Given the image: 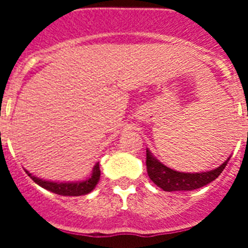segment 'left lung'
<instances>
[{
	"instance_id": "8db88e82",
	"label": "left lung",
	"mask_w": 248,
	"mask_h": 248,
	"mask_svg": "<svg viewBox=\"0 0 248 248\" xmlns=\"http://www.w3.org/2000/svg\"><path fill=\"white\" fill-rule=\"evenodd\" d=\"M230 157L218 168L205 172H180L161 164L146 149V170L150 180L164 191H191L212 183L226 168Z\"/></svg>"
}]
</instances>
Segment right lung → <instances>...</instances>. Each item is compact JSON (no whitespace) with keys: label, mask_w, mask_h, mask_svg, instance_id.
<instances>
[{"label":"right lung","mask_w":248,"mask_h":248,"mask_svg":"<svg viewBox=\"0 0 248 248\" xmlns=\"http://www.w3.org/2000/svg\"><path fill=\"white\" fill-rule=\"evenodd\" d=\"M26 172L28 174V176L43 189L48 190L50 192H54V194L62 195V196H80V195H87L91 191H93L94 187L97 186L98 181L100 179V169H99V163H97L94 165L93 171H92L91 177L87 179L84 181H72V183H59V181H48L43 180V179H39V177L34 176L31 172H28L26 170Z\"/></svg>","instance_id":"add662e5"}]
</instances>
